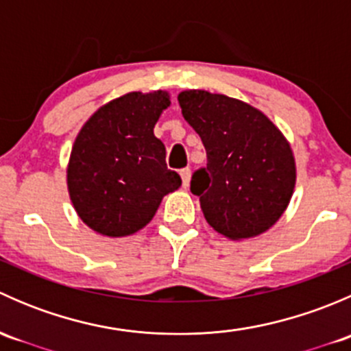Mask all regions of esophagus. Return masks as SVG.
I'll list each match as a JSON object with an SVG mask.
<instances>
[{"label":"esophagus","mask_w":351,"mask_h":351,"mask_svg":"<svg viewBox=\"0 0 351 351\" xmlns=\"http://www.w3.org/2000/svg\"><path fill=\"white\" fill-rule=\"evenodd\" d=\"M180 175H182V182H183V186H189L190 185V176H192V171H190V168H183L182 171H180Z\"/></svg>","instance_id":"1"}]
</instances>
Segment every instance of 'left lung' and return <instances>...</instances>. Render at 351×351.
Listing matches in <instances>:
<instances>
[{
	"instance_id": "obj_1",
	"label": "left lung",
	"mask_w": 351,
	"mask_h": 351,
	"mask_svg": "<svg viewBox=\"0 0 351 351\" xmlns=\"http://www.w3.org/2000/svg\"><path fill=\"white\" fill-rule=\"evenodd\" d=\"M178 101L207 153V166L190 183L205 221L229 239L270 229L295 186V161L284 134L263 112L226 95L189 90Z\"/></svg>"
}]
</instances>
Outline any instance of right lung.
Masks as SVG:
<instances>
[{
	"instance_id": "1",
	"label": "right lung",
	"mask_w": 351,
	"mask_h": 351,
	"mask_svg": "<svg viewBox=\"0 0 351 351\" xmlns=\"http://www.w3.org/2000/svg\"><path fill=\"white\" fill-rule=\"evenodd\" d=\"M166 91H132L98 108L81 127L67 165V190L81 221L110 238L143 229L162 197L182 186L154 136Z\"/></svg>"
}]
</instances>
